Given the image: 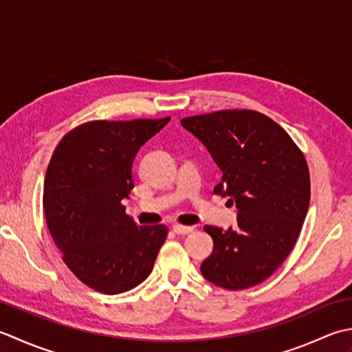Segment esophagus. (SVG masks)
<instances>
[{"mask_svg": "<svg viewBox=\"0 0 352 352\" xmlns=\"http://www.w3.org/2000/svg\"><path fill=\"white\" fill-rule=\"evenodd\" d=\"M173 231L177 235H186V234H190V232L195 231V228H192V226H184V225H175L173 226Z\"/></svg>", "mask_w": 352, "mask_h": 352, "instance_id": "esophagus-1", "label": "esophagus"}]
</instances>
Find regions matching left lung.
Wrapping results in <instances>:
<instances>
[{
    "label": "left lung",
    "mask_w": 352,
    "mask_h": 352,
    "mask_svg": "<svg viewBox=\"0 0 352 352\" xmlns=\"http://www.w3.org/2000/svg\"><path fill=\"white\" fill-rule=\"evenodd\" d=\"M181 124L223 173L214 195L229 196L236 206L239 228H204L214 249L200 272L228 290L263 283L292 252L310 205L302 152L281 126L255 111H219Z\"/></svg>",
    "instance_id": "1"
}]
</instances>
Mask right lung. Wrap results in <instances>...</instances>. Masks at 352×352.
Returning <instances> with one entry per match:
<instances>
[{
    "label": "right lung",
    "instance_id": "add662e5",
    "mask_svg": "<svg viewBox=\"0 0 352 352\" xmlns=\"http://www.w3.org/2000/svg\"><path fill=\"white\" fill-rule=\"evenodd\" d=\"M170 118L91 121L63 136L48 164L44 211L56 246L91 289L118 295L150 275L167 226H138L121 204L138 150Z\"/></svg>",
    "mask_w": 352,
    "mask_h": 352
}]
</instances>
